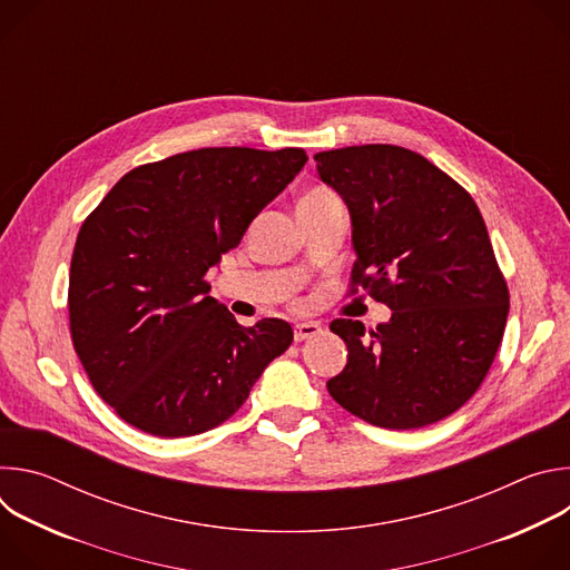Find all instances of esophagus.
<instances>
[{"instance_id": "esophagus-1", "label": "esophagus", "mask_w": 570, "mask_h": 570, "mask_svg": "<svg viewBox=\"0 0 570 570\" xmlns=\"http://www.w3.org/2000/svg\"><path fill=\"white\" fill-rule=\"evenodd\" d=\"M317 334H322V327L317 322H297L293 327V336H295V343H302V341H308V338H315Z\"/></svg>"}]
</instances>
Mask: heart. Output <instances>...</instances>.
Segmentation results:
<instances>
[{"mask_svg":"<svg viewBox=\"0 0 570 570\" xmlns=\"http://www.w3.org/2000/svg\"><path fill=\"white\" fill-rule=\"evenodd\" d=\"M334 203H341L338 196L332 191V189H324V187H313L308 191H304L297 200V212H304V209H320V207H327V205H334Z\"/></svg>","mask_w":570,"mask_h":570,"instance_id":"b5f03b06","label":"heart"}]
</instances>
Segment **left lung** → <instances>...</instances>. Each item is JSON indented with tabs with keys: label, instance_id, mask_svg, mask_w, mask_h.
Returning a JSON list of instances; mask_svg holds the SVG:
<instances>
[{
	"label": "left lung",
	"instance_id": "1",
	"mask_svg": "<svg viewBox=\"0 0 570 570\" xmlns=\"http://www.w3.org/2000/svg\"><path fill=\"white\" fill-rule=\"evenodd\" d=\"M313 159L350 209L352 282L392 311L374 332L358 320L330 324L347 365L327 390L381 429L435 424L478 390L508 322L510 293L480 209L409 148L345 146Z\"/></svg>",
	"mask_w": 570,
	"mask_h": 570
}]
</instances>
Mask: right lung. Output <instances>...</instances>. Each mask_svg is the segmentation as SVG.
<instances>
[{
  "label": "right lung",
  "instance_id": "right-lung-1",
  "mask_svg": "<svg viewBox=\"0 0 570 570\" xmlns=\"http://www.w3.org/2000/svg\"><path fill=\"white\" fill-rule=\"evenodd\" d=\"M302 148H198L126 174L78 232L73 350L99 396L157 438L216 429L293 343L277 317L240 327L207 273L306 165Z\"/></svg>",
  "mask_w": 570,
  "mask_h": 570
}]
</instances>
